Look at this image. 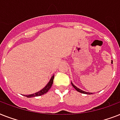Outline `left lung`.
<instances>
[{
  "label": "left lung",
  "instance_id": "obj_1",
  "mask_svg": "<svg viewBox=\"0 0 120 120\" xmlns=\"http://www.w3.org/2000/svg\"><path fill=\"white\" fill-rule=\"evenodd\" d=\"M71 85H72V86H73V87L74 88H75V89L77 91H79V92H80V93H84V94H87V95H90V94H92V93H90V92H86V91L82 90L80 89V88H77L76 86H75L73 83H72V82H71Z\"/></svg>",
  "mask_w": 120,
  "mask_h": 120
}]
</instances>
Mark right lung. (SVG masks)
Instances as JSON below:
<instances>
[{
	"instance_id": "1",
	"label": "right lung",
	"mask_w": 120,
	"mask_h": 120,
	"mask_svg": "<svg viewBox=\"0 0 120 120\" xmlns=\"http://www.w3.org/2000/svg\"><path fill=\"white\" fill-rule=\"evenodd\" d=\"M53 79H54V75H53L52 77H51L50 80L49 82V83L46 85L45 87L42 88L41 90H40L38 92H37L35 93H33V94H30V95H25V97H28V98H31V97H38V96H41V95H43V94H45L47 92V91H49L50 88L52 87V85L53 82Z\"/></svg>"
}]
</instances>
